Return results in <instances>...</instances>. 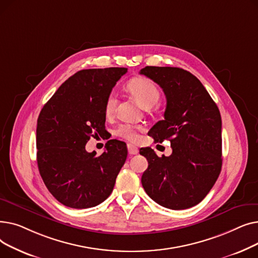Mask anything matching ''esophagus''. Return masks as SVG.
I'll return each instance as SVG.
<instances>
[{
    "instance_id": "34e87169",
    "label": "esophagus",
    "mask_w": 258,
    "mask_h": 258,
    "mask_svg": "<svg viewBox=\"0 0 258 258\" xmlns=\"http://www.w3.org/2000/svg\"><path fill=\"white\" fill-rule=\"evenodd\" d=\"M127 150H128V154L130 155H137L138 152H139L138 147H136L135 145H132V144L127 145Z\"/></svg>"
}]
</instances>
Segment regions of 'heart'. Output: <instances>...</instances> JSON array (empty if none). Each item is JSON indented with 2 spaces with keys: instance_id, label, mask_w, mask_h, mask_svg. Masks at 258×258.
Masks as SVG:
<instances>
[{
  "instance_id": "heart-1",
  "label": "heart",
  "mask_w": 258,
  "mask_h": 258,
  "mask_svg": "<svg viewBox=\"0 0 258 258\" xmlns=\"http://www.w3.org/2000/svg\"><path fill=\"white\" fill-rule=\"evenodd\" d=\"M128 91L133 94V96L138 100V102L144 108H151L158 103L160 100L161 94L157 86L153 83L152 80L147 78L137 77L128 81L127 84ZM117 105V96L114 92L108 95L104 111L106 116H111ZM138 130L139 126L134 125L131 123H123L120 124L116 130V135L121 138L126 139L128 141H136L138 139Z\"/></svg>"
}]
</instances>
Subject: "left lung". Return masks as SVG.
Segmentation results:
<instances>
[{
  "instance_id": "1",
  "label": "left lung",
  "mask_w": 258,
  "mask_h": 258,
  "mask_svg": "<svg viewBox=\"0 0 258 258\" xmlns=\"http://www.w3.org/2000/svg\"><path fill=\"white\" fill-rule=\"evenodd\" d=\"M140 74L154 80L166 96L164 119L148 132L155 141L169 140L172 154L158 157L140 148L148 162L141 183L159 205L172 210L196 206L218 180L222 169V118L201 81L174 67H145Z\"/></svg>"
}]
</instances>
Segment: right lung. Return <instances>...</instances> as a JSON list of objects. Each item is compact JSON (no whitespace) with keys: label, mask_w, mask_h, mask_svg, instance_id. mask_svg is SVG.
I'll list each match as a JSON object with an SVG mask.
<instances>
[{"label":"right lung","mask_w":258,"mask_h":258,"mask_svg":"<svg viewBox=\"0 0 258 258\" xmlns=\"http://www.w3.org/2000/svg\"><path fill=\"white\" fill-rule=\"evenodd\" d=\"M126 68L81 70L68 78L39 113L37 166L46 187L62 205H99L113 191L127 157L126 144L112 139L105 151L88 153L91 137L105 134L104 105Z\"/></svg>","instance_id":"add662e5"}]
</instances>
